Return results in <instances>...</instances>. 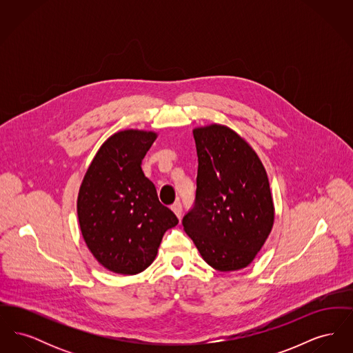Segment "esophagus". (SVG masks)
<instances>
[{
  "instance_id": "34e87169",
  "label": "esophagus",
  "mask_w": 353,
  "mask_h": 353,
  "mask_svg": "<svg viewBox=\"0 0 353 353\" xmlns=\"http://www.w3.org/2000/svg\"><path fill=\"white\" fill-rule=\"evenodd\" d=\"M170 209L173 210V213L177 216V219H180L181 217V213H183V205L180 203V202H174L172 206H170Z\"/></svg>"
}]
</instances>
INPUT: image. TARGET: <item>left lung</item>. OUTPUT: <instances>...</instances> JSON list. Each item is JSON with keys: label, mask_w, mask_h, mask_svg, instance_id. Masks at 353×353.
<instances>
[{"label": "left lung", "mask_w": 353, "mask_h": 353, "mask_svg": "<svg viewBox=\"0 0 353 353\" xmlns=\"http://www.w3.org/2000/svg\"><path fill=\"white\" fill-rule=\"evenodd\" d=\"M199 157L193 209L183 219L202 259L222 272L248 268L271 233L269 177L252 145L232 128L193 130Z\"/></svg>", "instance_id": "1"}]
</instances>
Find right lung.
Listing matches in <instances>:
<instances>
[{
    "mask_svg": "<svg viewBox=\"0 0 353 353\" xmlns=\"http://www.w3.org/2000/svg\"><path fill=\"white\" fill-rule=\"evenodd\" d=\"M156 137L143 130L110 136L79 188L77 212L84 242L103 268L121 275L147 269L164 233L179 223L141 169Z\"/></svg>",
    "mask_w": 353,
    "mask_h": 353,
    "instance_id": "add662e5",
    "label": "right lung"
}]
</instances>
